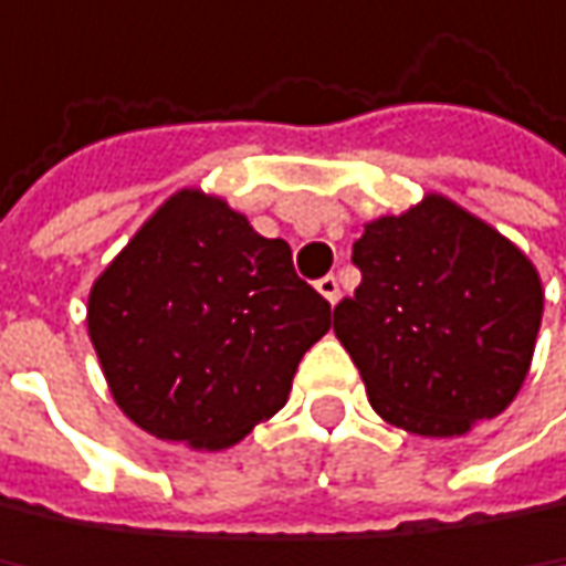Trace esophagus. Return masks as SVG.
I'll return each mask as SVG.
<instances>
[{"instance_id": "esophagus-1", "label": "esophagus", "mask_w": 566, "mask_h": 566, "mask_svg": "<svg viewBox=\"0 0 566 566\" xmlns=\"http://www.w3.org/2000/svg\"><path fill=\"white\" fill-rule=\"evenodd\" d=\"M316 290H319V293L336 306V300H339V280H336V276H323V280L316 283Z\"/></svg>"}]
</instances>
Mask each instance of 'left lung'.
Returning a JSON list of instances; mask_svg holds the SVG:
<instances>
[{
  "instance_id": "left-lung-1",
  "label": "left lung",
  "mask_w": 566,
  "mask_h": 566,
  "mask_svg": "<svg viewBox=\"0 0 566 566\" xmlns=\"http://www.w3.org/2000/svg\"><path fill=\"white\" fill-rule=\"evenodd\" d=\"M363 283L333 310L373 409L424 438L501 416L531 369L544 290L494 227L428 193L353 243Z\"/></svg>"
}]
</instances>
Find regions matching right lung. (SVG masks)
<instances>
[{"instance_id":"obj_1","label":"right lung","mask_w":566,"mask_h":566,"mask_svg":"<svg viewBox=\"0 0 566 566\" xmlns=\"http://www.w3.org/2000/svg\"><path fill=\"white\" fill-rule=\"evenodd\" d=\"M329 303L286 240L200 190L174 193L88 296V336L122 412L160 441L230 448L276 416Z\"/></svg>"}]
</instances>
